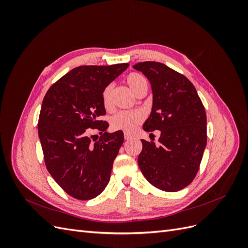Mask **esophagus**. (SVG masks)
<instances>
[{
    "instance_id": "esophagus-1",
    "label": "esophagus",
    "mask_w": 248,
    "mask_h": 248,
    "mask_svg": "<svg viewBox=\"0 0 248 248\" xmlns=\"http://www.w3.org/2000/svg\"><path fill=\"white\" fill-rule=\"evenodd\" d=\"M124 139H125L126 140H131V139H132V136H131L130 133H127V132H125V133H124Z\"/></svg>"
}]
</instances>
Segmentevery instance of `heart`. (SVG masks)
I'll list each match as a JSON object with an SVG mask.
<instances>
[{"label": "heart", "instance_id": "1", "mask_svg": "<svg viewBox=\"0 0 248 248\" xmlns=\"http://www.w3.org/2000/svg\"><path fill=\"white\" fill-rule=\"evenodd\" d=\"M126 82L133 93L139 95L142 90L148 88V82L144 76L138 72H131L126 77ZM112 84H108L102 90L101 101L102 106L106 109L111 108V93H112ZM145 115L141 110H124L116 114L110 120L111 128L114 130H121L125 132H132L137 127L144 121Z\"/></svg>", "mask_w": 248, "mask_h": 248}]
</instances>
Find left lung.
<instances>
[{"mask_svg": "<svg viewBox=\"0 0 248 248\" xmlns=\"http://www.w3.org/2000/svg\"><path fill=\"white\" fill-rule=\"evenodd\" d=\"M151 82L153 107L142 128L160 131L158 142L141 140L142 175L163 191H179L197 176L207 144L205 108L191 81L158 62L133 66ZM152 134V133H151Z\"/></svg>", "mask_w": 248, "mask_h": 248, "instance_id": "left-lung-1", "label": "left lung"}]
</instances>
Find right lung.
Masks as SVG:
<instances>
[{
	"label": "right lung",
	"instance_id": "right-lung-1",
	"mask_svg": "<svg viewBox=\"0 0 248 248\" xmlns=\"http://www.w3.org/2000/svg\"><path fill=\"white\" fill-rule=\"evenodd\" d=\"M128 63L79 66L52 85L42 102L38 134L46 169L70 197L96 198L109 182L112 163L124 141L121 130L108 133L102 90ZM98 130L99 139L89 133Z\"/></svg>",
	"mask_w": 248,
	"mask_h": 248
}]
</instances>
